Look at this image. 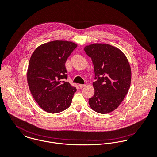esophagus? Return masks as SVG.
<instances>
[{"instance_id": "obj_1", "label": "esophagus", "mask_w": 157, "mask_h": 157, "mask_svg": "<svg viewBox=\"0 0 157 157\" xmlns=\"http://www.w3.org/2000/svg\"><path fill=\"white\" fill-rule=\"evenodd\" d=\"M85 86H86L85 85H82V84H80V85H79V87H80V88H82L85 87Z\"/></svg>"}]
</instances>
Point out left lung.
Instances as JSON below:
<instances>
[{
    "label": "left lung",
    "mask_w": 157,
    "mask_h": 157,
    "mask_svg": "<svg viewBox=\"0 0 157 157\" xmlns=\"http://www.w3.org/2000/svg\"><path fill=\"white\" fill-rule=\"evenodd\" d=\"M84 50L93 61L96 82L89 104L95 111L106 114L116 109L127 95L131 83L128 61L118 48L108 44H93Z\"/></svg>",
    "instance_id": "obj_1"
}]
</instances>
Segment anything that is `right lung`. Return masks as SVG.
<instances>
[{
	"mask_svg": "<svg viewBox=\"0 0 157 157\" xmlns=\"http://www.w3.org/2000/svg\"><path fill=\"white\" fill-rule=\"evenodd\" d=\"M77 45L53 41L38 47L32 53L27 70L32 95L39 106L50 113L61 112L71 104L77 89L67 82L65 63Z\"/></svg>",
	"mask_w": 157,
	"mask_h": 157,
	"instance_id": "add662e5",
	"label": "right lung"
}]
</instances>
